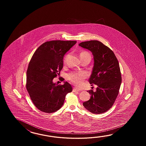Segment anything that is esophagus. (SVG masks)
I'll return each mask as SVG.
<instances>
[{"label":"esophagus","mask_w":146,"mask_h":146,"mask_svg":"<svg viewBox=\"0 0 146 146\" xmlns=\"http://www.w3.org/2000/svg\"><path fill=\"white\" fill-rule=\"evenodd\" d=\"M72 91L73 92H79L80 91L79 89H76V88H73V90H72Z\"/></svg>","instance_id":"esophagus-1"}]
</instances>
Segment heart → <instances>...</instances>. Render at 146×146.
I'll return each mask as SVG.
<instances>
[{
    "label": "heart",
    "instance_id": "obj_1",
    "mask_svg": "<svg viewBox=\"0 0 146 146\" xmlns=\"http://www.w3.org/2000/svg\"><path fill=\"white\" fill-rule=\"evenodd\" d=\"M90 55L89 54L86 52L80 54V57L85 55ZM66 58L65 62L66 61ZM87 77V74L83 72H73L69 73L67 75V79L72 84L77 87H80L84 84V80Z\"/></svg>",
    "mask_w": 146,
    "mask_h": 146
}]
</instances>
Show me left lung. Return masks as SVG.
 Instances as JSON below:
<instances>
[{
	"instance_id": "8db88e82",
	"label": "left lung",
	"mask_w": 146,
	"mask_h": 146,
	"mask_svg": "<svg viewBox=\"0 0 146 146\" xmlns=\"http://www.w3.org/2000/svg\"><path fill=\"white\" fill-rule=\"evenodd\" d=\"M79 45L92 53L94 66L89 81L98 86L96 91H88L91 96L83 105L93 114H102L112 108L119 93L121 77L118 60L112 50L99 40L83 42Z\"/></svg>"
}]
</instances>
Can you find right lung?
Here are the masks:
<instances>
[{"label": "right lung", "instance_id": "right-lung-1", "mask_svg": "<svg viewBox=\"0 0 146 146\" xmlns=\"http://www.w3.org/2000/svg\"><path fill=\"white\" fill-rule=\"evenodd\" d=\"M76 40L47 41L37 48L27 72L26 88L32 102L42 112L51 113L62 106L66 96L72 91L67 82L62 85L53 80L63 67V57ZM62 81L64 80L63 78Z\"/></svg>", "mask_w": 146, "mask_h": 146}]
</instances>
